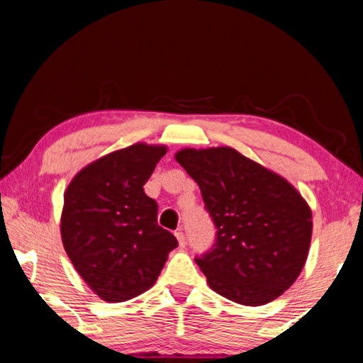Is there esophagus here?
<instances>
[{
    "label": "esophagus",
    "mask_w": 363,
    "mask_h": 363,
    "mask_svg": "<svg viewBox=\"0 0 363 363\" xmlns=\"http://www.w3.org/2000/svg\"><path fill=\"white\" fill-rule=\"evenodd\" d=\"M175 236H177L178 245H180V247L185 246V235H183V231H182V230H177V231H175Z\"/></svg>",
    "instance_id": "obj_1"
}]
</instances>
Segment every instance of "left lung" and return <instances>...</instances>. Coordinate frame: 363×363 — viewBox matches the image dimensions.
Instances as JSON below:
<instances>
[{
	"instance_id": "8db88e82",
	"label": "left lung",
	"mask_w": 363,
	"mask_h": 363,
	"mask_svg": "<svg viewBox=\"0 0 363 363\" xmlns=\"http://www.w3.org/2000/svg\"><path fill=\"white\" fill-rule=\"evenodd\" d=\"M175 160L198 183L218 228L200 259L208 286L242 306H264L294 284L307 261L312 211L279 173L231 147L182 148Z\"/></svg>"
}]
</instances>
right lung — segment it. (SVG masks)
I'll return each mask as SVG.
<instances>
[{"label":"right lung","mask_w":363,"mask_h":363,"mask_svg":"<svg viewBox=\"0 0 363 363\" xmlns=\"http://www.w3.org/2000/svg\"><path fill=\"white\" fill-rule=\"evenodd\" d=\"M167 150L137 142L111 152L79 170L64 191V250L102 301H130L150 289L178 245L158 226L157 201L143 191Z\"/></svg>","instance_id":"add662e5"}]
</instances>
